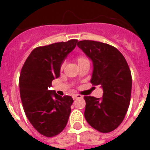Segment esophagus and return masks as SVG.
I'll use <instances>...</instances> for the list:
<instances>
[{"label": "esophagus", "mask_w": 150, "mask_h": 150, "mask_svg": "<svg viewBox=\"0 0 150 150\" xmlns=\"http://www.w3.org/2000/svg\"><path fill=\"white\" fill-rule=\"evenodd\" d=\"M72 97H73V99H74V100H76V99H81V98H83V96H82L81 95L75 94V95H74Z\"/></svg>", "instance_id": "esophagus-1"}]
</instances>
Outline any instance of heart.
<instances>
[{
  "label": "heart",
  "mask_w": 150,
  "mask_h": 150,
  "mask_svg": "<svg viewBox=\"0 0 150 150\" xmlns=\"http://www.w3.org/2000/svg\"><path fill=\"white\" fill-rule=\"evenodd\" d=\"M75 61L77 62V64H78L79 67L81 65H84V64H88V63H89L88 59H87L85 56L83 55L77 56V57L75 58ZM63 67H64V64L62 63V64H61V66H60V70H61V71L63 69Z\"/></svg>",
  "instance_id": "obj_1"
}]
</instances>
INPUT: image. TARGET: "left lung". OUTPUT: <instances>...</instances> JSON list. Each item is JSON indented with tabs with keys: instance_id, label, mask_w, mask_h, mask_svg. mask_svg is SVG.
<instances>
[{
	"instance_id": "8db88e82",
	"label": "left lung",
	"mask_w": 150,
	"mask_h": 150,
	"mask_svg": "<svg viewBox=\"0 0 150 150\" xmlns=\"http://www.w3.org/2000/svg\"><path fill=\"white\" fill-rule=\"evenodd\" d=\"M77 46L93 62L91 83L101 85V99L86 96L84 116L93 129L110 132L122 123L129 108L132 75L125 57L116 47L107 43L83 40Z\"/></svg>"
}]
</instances>
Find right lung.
I'll return each instance as SVG.
<instances>
[{"label":"right lung","instance_id":"right-lung-1","mask_svg":"<svg viewBox=\"0 0 150 150\" xmlns=\"http://www.w3.org/2000/svg\"><path fill=\"white\" fill-rule=\"evenodd\" d=\"M77 42L71 39L36 47L21 68L19 87L25 113L34 129L46 137L59 134L68 121L73 99L58 96L49 88L59 77L60 66Z\"/></svg>","mask_w":150,"mask_h":150}]
</instances>
